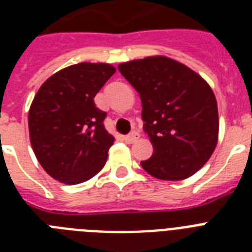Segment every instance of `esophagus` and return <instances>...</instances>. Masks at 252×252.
<instances>
[{
	"mask_svg": "<svg viewBox=\"0 0 252 252\" xmlns=\"http://www.w3.org/2000/svg\"><path fill=\"white\" fill-rule=\"evenodd\" d=\"M138 137H140V133H138V132H136V130H133V132H130L129 134H126V137H124V140H126L128 144H132V142L137 141Z\"/></svg>",
	"mask_w": 252,
	"mask_h": 252,
	"instance_id": "esophagus-1",
	"label": "esophagus"
}]
</instances>
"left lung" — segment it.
<instances>
[{"label": "left lung", "instance_id": "1", "mask_svg": "<svg viewBox=\"0 0 252 252\" xmlns=\"http://www.w3.org/2000/svg\"><path fill=\"white\" fill-rule=\"evenodd\" d=\"M142 103L144 130L153 156L142 168L162 180L193 175L211 158L219 137V111L211 86L186 65L165 56L119 65Z\"/></svg>", "mask_w": 252, "mask_h": 252}]
</instances>
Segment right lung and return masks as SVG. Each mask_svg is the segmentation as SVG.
<instances>
[{
	"instance_id": "add662e5",
	"label": "right lung",
	"mask_w": 252,
	"mask_h": 252,
	"mask_svg": "<svg viewBox=\"0 0 252 252\" xmlns=\"http://www.w3.org/2000/svg\"><path fill=\"white\" fill-rule=\"evenodd\" d=\"M115 68L81 63L61 69L41 85L29 112L30 141L45 171L65 184L91 179L106 165L115 138L94 98Z\"/></svg>"
}]
</instances>
